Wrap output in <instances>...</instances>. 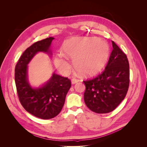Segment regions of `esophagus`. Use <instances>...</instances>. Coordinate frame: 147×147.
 I'll return each mask as SVG.
<instances>
[{
  "label": "esophagus",
  "instance_id": "1",
  "mask_svg": "<svg viewBox=\"0 0 147 147\" xmlns=\"http://www.w3.org/2000/svg\"><path fill=\"white\" fill-rule=\"evenodd\" d=\"M78 81L79 80H78V79H77V78H72V84H75V83L78 82Z\"/></svg>",
  "mask_w": 147,
  "mask_h": 147
}]
</instances>
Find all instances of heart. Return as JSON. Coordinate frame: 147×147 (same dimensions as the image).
Returning <instances> with one entry per match:
<instances>
[{
  "instance_id": "heart-1",
  "label": "heart",
  "mask_w": 147,
  "mask_h": 147,
  "mask_svg": "<svg viewBox=\"0 0 147 147\" xmlns=\"http://www.w3.org/2000/svg\"><path fill=\"white\" fill-rule=\"evenodd\" d=\"M64 55L73 59L78 72L90 74L100 70L109 56V47L106 42L94 37H75L66 41L62 47ZM62 54L55 57V64L62 73L69 74L71 65Z\"/></svg>"
}]
</instances>
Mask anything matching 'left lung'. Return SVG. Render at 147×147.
<instances>
[{
    "label": "left lung",
    "mask_w": 147,
    "mask_h": 147,
    "mask_svg": "<svg viewBox=\"0 0 147 147\" xmlns=\"http://www.w3.org/2000/svg\"><path fill=\"white\" fill-rule=\"evenodd\" d=\"M113 50L102 74L83 81L86 86L84 100L97 113L112 112L124 99L129 85V64L127 57L112 41Z\"/></svg>",
    "instance_id": "left-lung-1"
}]
</instances>
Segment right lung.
<instances>
[{"instance_id": "obj_1", "label": "right lung", "mask_w": 147, "mask_h": 147, "mask_svg": "<svg viewBox=\"0 0 147 147\" xmlns=\"http://www.w3.org/2000/svg\"><path fill=\"white\" fill-rule=\"evenodd\" d=\"M54 39L49 37L34 43L24 51L15 70V80L20 103L29 113L37 118L48 119L56 117L63 109L65 96L71 87L67 77L53 74L45 85L34 89L28 82V64L38 51L48 52Z\"/></svg>"}]
</instances>
